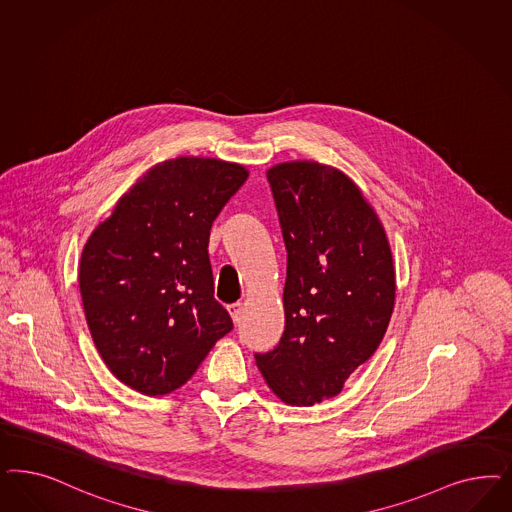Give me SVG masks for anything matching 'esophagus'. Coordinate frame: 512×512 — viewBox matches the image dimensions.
<instances>
[{"label": "esophagus", "mask_w": 512, "mask_h": 512, "mask_svg": "<svg viewBox=\"0 0 512 512\" xmlns=\"http://www.w3.org/2000/svg\"><path fill=\"white\" fill-rule=\"evenodd\" d=\"M228 313L231 314V320L237 324L241 320V313H243V303H231L228 305Z\"/></svg>", "instance_id": "obj_1"}]
</instances>
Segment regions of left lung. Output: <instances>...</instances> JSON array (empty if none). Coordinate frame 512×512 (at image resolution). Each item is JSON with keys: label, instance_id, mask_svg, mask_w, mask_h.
Listing matches in <instances>:
<instances>
[{"label": "left lung", "instance_id": "obj_1", "mask_svg": "<svg viewBox=\"0 0 512 512\" xmlns=\"http://www.w3.org/2000/svg\"><path fill=\"white\" fill-rule=\"evenodd\" d=\"M267 181L288 252L286 320L279 345L254 358L284 403L311 407L379 348L396 301L394 260L379 216L339 169L286 162Z\"/></svg>", "mask_w": 512, "mask_h": 512}]
</instances>
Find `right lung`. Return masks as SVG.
Masks as SVG:
<instances>
[{
    "label": "right lung",
    "instance_id": "add662e5",
    "mask_svg": "<svg viewBox=\"0 0 512 512\" xmlns=\"http://www.w3.org/2000/svg\"><path fill=\"white\" fill-rule=\"evenodd\" d=\"M239 164L181 156L150 167L88 237L79 286L103 362L145 396L196 373L233 330L215 299L211 226L247 181Z\"/></svg>",
    "mask_w": 512,
    "mask_h": 512
}]
</instances>
